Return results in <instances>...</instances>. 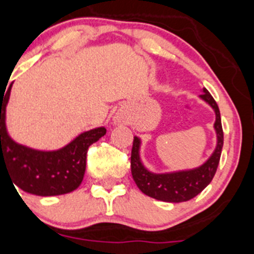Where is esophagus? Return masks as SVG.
Masks as SVG:
<instances>
[{"instance_id":"1","label":"esophagus","mask_w":254,"mask_h":254,"mask_svg":"<svg viewBox=\"0 0 254 254\" xmlns=\"http://www.w3.org/2000/svg\"><path fill=\"white\" fill-rule=\"evenodd\" d=\"M115 120H120V116H116V119Z\"/></svg>"}]
</instances>
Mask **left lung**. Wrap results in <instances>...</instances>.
Segmentation results:
<instances>
[{
    "instance_id": "obj_1",
    "label": "left lung",
    "mask_w": 254,
    "mask_h": 254,
    "mask_svg": "<svg viewBox=\"0 0 254 254\" xmlns=\"http://www.w3.org/2000/svg\"><path fill=\"white\" fill-rule=\"evenodd\" d=\"M199 98L209 104L215 113L214 129L217 132V146L214 151L209 156V159L198 168L156 174V173L149 172L141 163L140 155H139L140 139L138 136H134L131 160H130L132 179L138 188L146 195L162 200V202H187L198 195L212 182L217 172L222 148H223V129H222V122H220L219 108L209 91L207 89H203V94L199 95Z\"/></svg>"
}]
</instances>
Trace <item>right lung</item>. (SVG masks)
I'll return each mask as SVG.
<instances>
[{
	"mask_svg": "<svg viewBox=\"0 0 254 254\" xmlns=\"http://www.w3.org/2000/svg\"><path fill=\"white\" fill-rule=\"evenodd\" d=\"M11 87L12 84L0 94V173L6 170L16 187L35 195H60L75 190L84 178L87 149L106 134V129L101 127L82 132L54 151L35 150L17 144L6 129Z\"/></svg>",
	"mask_w": 254,
	"mask_h": 254,
	"instance_id": "add662e5",
	"label": "right lung"
}]
</instances>
